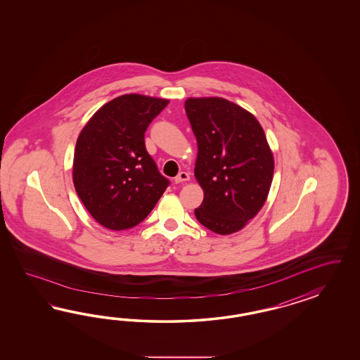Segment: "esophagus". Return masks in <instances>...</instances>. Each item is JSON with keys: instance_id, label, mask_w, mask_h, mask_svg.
<instances>
[{"instance_id": "esophagus-1", "label": "esophagus", "mask_w": 360, "mask_h": 360, "mask_svg": "<svg viewBox=\"0 0 360 360\" xmlns=\"http://www.w3.org/2000/svg\"><path fill=\"white\" fill-rule=\"evenodd\" d=\"M188 179H190V174H188V173H186V172H181L179 174L175 176L174 182L175 184H182V182L188 181Z\"/></svg>"}]
</instances>
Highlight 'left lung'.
<instances>
[{"label":"left lung","instance_id":"1","mask_svg":"<svg viewBox=\"0 0 360 360\" xmlns=\"http://www.w3.org/2000/svg\"><path fill=\"white\" fill-rule=\"evenodd\" d=\"M186 115L198 142L196 181L205 198L195 217L219 235L244 229L262 210L274 160L260 122L221 98H188Z\"/></svg>","mask_w":360,"mask_h":360}]
</instances>
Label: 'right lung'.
Returning a JSON list of instances; mask_svg holds the SVG:
<instances>
[{"mask_svg":"<svg viewBox=\"0 0 360 360\" xmlns=\"http://www.w3.org/2000/svg\"><path fill=\"white\" fill-rule=\"evenodd\" d=\"M167 98L122 95L104 104L77 137L72 179L92 218L112 231L146 218L169 186L145 148V131Z\"/></svg>","mask_w":360,"mask_h":360,"instance_id":"right-lung-1","label":"right lung"}]
</instances>
